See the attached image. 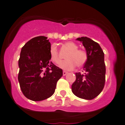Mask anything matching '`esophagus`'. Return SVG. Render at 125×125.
I'll use <instances>...</instances> for the list:
<instances>
[{"label":"esophagus","instance_id":"34e87169","mask_svg":"<svg viewBox=\"0 0 125 125\" xmlns=\"http://www.w3.org/2000/svg\"><path fill=\"white\" fill-rule=\"evenodd\" d=\"M67 73H68V72H66V71H63V76L66 75H67Z\"/></svg>","mask_w":125,"mask_h":125}]
</instances>
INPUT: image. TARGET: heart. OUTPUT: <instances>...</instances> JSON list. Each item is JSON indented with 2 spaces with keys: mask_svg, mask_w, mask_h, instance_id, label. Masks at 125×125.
<instances>
[{
  "mask_svg": "<svg viewBox=\"0 0 125 125\" xmlns=\"http://www.w3.org/2000/svg\"><path fill=\"white\" fill-rule=\"evenodd\" d=\"M64 46L69 52L66 56L67 60L62 62L60 65L61 69L65 70H72L76 67L83 66L87 60V54L84 50L78 49V46L73 42H68L64 44ZM51 61L56 65L61 62V58L59 55L58 48L56 44H52L49 50Z\"/></svg>",
  "mask_w": 125,
  "mask_h": 125,
  "instance_id": "heart-1",
  "label": "heart"
}]
</instances>
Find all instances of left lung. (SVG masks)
I'll use <instances>...</instances> for the list:
<instances>
[{
	"instance_id": "obj_1",
	"label": "left lung",
	"mask_w": 125,
	"mask_h": 125,
	"mask_svg": "<svg viewBox=\"0 0 125 125\" xmlns=\"http://www.w3.org/2000/svg\"><path fill=\"white\" fill-rule=\"evenodd\" d=\"M82 43L87 54L83 66L84 73H75L76 80L72 85V91L80 98L91 100L103 91L105 83L106 66L104 54L100 45L87 37L76 39Z\"/></svg>"
}]
</instances>
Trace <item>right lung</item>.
Wrapping results in <instances>:
<instances>
[{
  "instance_id": "obj_1",
  "label": "right lung",
  "mask_w": 125,
  "mask_h": 125,
  "mask_svg": "<svg viewBox=\"0 0 125 125\" xmlns=\"http://www.w3.org/2000/svg\"><path fill=\"white\" fill-rule=\"evenodd\" d=\"M40 36L27 42L21 49L18 65V81L25 97L40 101L54 94L56 82L63 75L61 69L50 61L51 44Z\"/></svg>"
}]
</instances>
